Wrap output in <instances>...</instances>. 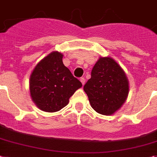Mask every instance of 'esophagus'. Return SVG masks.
Returning a JSON list of instances; mask_svg holds the SVG:
<instances>
[{
	"mask_svg": "<svg viewBox=\"0 0 157 157\" xmlns=\"http://www.w3.org/2000/svg\"><path fill=\"white\" fill-rule=\"evenodd\" d=\"M80 81H81V82L82 83V85H85V79L84 78V77H81V78L80 79Z\"/></svg>",
	"mask_w": 157,
	"mask_h": 157,
	"instance_id": "1",
	"label": "esophagus"
}]
</instances>
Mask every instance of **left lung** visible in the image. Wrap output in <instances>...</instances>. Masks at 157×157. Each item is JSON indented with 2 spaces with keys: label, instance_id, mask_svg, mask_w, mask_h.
<instances>
[{
  "label": "left lung",
  "instance_id": "1",
  "mask_svg": "<svg viewBox=\"0 0 157 157\" xmlns=\"http://www.w3.org/2000/svg\"><path fill=\"white\" fill-rule=\"evenodd\" d=\"M92 108L98 114L111 115L125 103L129 94L127 76L114 59L100 57L91 78L84 86Z\"/></svg>",
  "mask_w": 157,
  "mask_h": 157
}]
</instances>
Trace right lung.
I'll return each instance as SVG.
<instances>
[{"label":"right lung","instance_id":"obj_1","mask_svg":"<svg viewBox=\"0 0 157 157\" xmlns=\"http://www.w3.org/2000/svg\"><path fill=\"white\" fill-rule=\"evenodd\" d=\"M30 94L43 111L56 112L68 104L82 84L63 63V54L55 51L41 59L30 76Z\"/></svg>","mask_w":157,"mask_h":157}]
</instances>
